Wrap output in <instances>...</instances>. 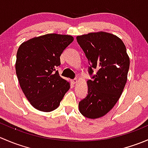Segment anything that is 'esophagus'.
Masks as SVG:
<instances>
[{
	"mask_svg": "<svg viewBox=\"0 0 148 148\" xmlns=\"http://www.w3.org/2000/svg\"><path fill=\"white\" fill-rule=\"evenodd\" d=\"M77 82H78V79H77V78H75V79H74L71 80V83H72L73 84H77Z\"/></svg>",
	"mask_w": 148,
	"mask_h": 148,
	"instance_id": "esophagus-1",
	"label": "esophagus"
}]
</instances>
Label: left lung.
I'll return each instance as SVG.
<instances>
[{
  "label": "left lung",
  "instance_id": "1",
  "mask_svg": "<svg viewBox=\"0 0 148 148\" xmlns=\"http://www.w3.org/2000/svg\"><path fill=\"white\" fill-rule=\"evenodd\" d=\"M77 40L89 61V73L97 70L94 79L86 82L88 95L79 103V109L87 118H99L120 99L127 79L130 58L123 41L114 34L89 33Z\"/></svg>",
  "mask_w": 148,
  "mask_h": 148
}]
</instances>
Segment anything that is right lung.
I'll return each mask as SVG.
<instances>
[{
	"label": "right lung",
	"instance_id": "right-lung-1",
	"mask_svg": "<svg viewBox=\"0 0 148 148\" xmlns=\"http://www.w3.org/2000/svg\"><path fill=\"white\" fill-rule=\"evenodd\" d=\"M73 36L49 34L22 43L16 54V71L21 88L31 105L42 112L56 110L70 88L56 68Z\"/></svg>",
	"mask_w": 148,
	"mask_h": 148
}]
</instances>
